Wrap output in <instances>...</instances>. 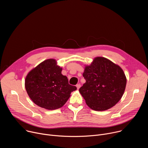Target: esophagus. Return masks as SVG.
Returning <instances> with one entry per match:
<instances>
[{"instance_id": "esophagus-1", "label": "esophagus", "mask_w": 148, "mask_h": 148, "mask_svg": "<svg viewBox=\"0 0 148 148\" xmlns=\"http://www.w3.org/2000/svg\"><path fill=\"white\" fill-rule=\"evenodd\" d=\"M76 87H77V90H79V88L81 87V85H80L79 84H77V85H76Z\"/></svg>"}]
</instances>
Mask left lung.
I'll return each instance as SVG.
<instances>
[{
    "label": "left lung",
    "instance_id": "left-lung-1",
    "mask_svg": "<svg viewBox=\"0 0 148 148\" xmlns=\"http://www.w3.org/2000/svg\"><path fill=\"white\" fill-rule=\"evenodd\" d=\"M83 77L86 82L79 92L93 110L103 111L113 107L124 93L125 73L121 67L108 58H94L90 65L85 66Z\"/></svg>",
    "mask_w": 148,
    "mask_h": 148
}]
</instances>
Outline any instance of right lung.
I'll return each instance as SVG.
<instances>
[{
    "label": "right lung",
    "mask_w": 148,
    "mask_h": 148,
    "mask_svg": "<svg viewBox=\"0 0 148 148\" xmlns=\"http://www.w3.org/2000/svg\"><path fill=\"white\" fill-rule=\"evenodd\" d=\"M62 68L53 58L46 60L29 72L25 78V88L32 101L48 110L62 107L77 87L70 85Z\"/></svg>",
    "instance_id": "1"
}]
</instances>
